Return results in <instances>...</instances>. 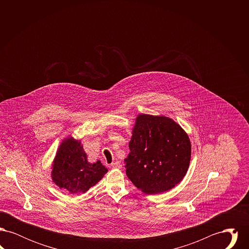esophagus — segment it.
<instances>
[{
  "label": "esophagus",
  "instance_id": "obj_1",
  "mask_svg": "<svg viewBox=\"0 0 249 249\" xmlns=\"http://www.w3.org/2000/svg\"><path fill=\"white\" fill-rule=\"evenodd\" d=\"M109 167L112 168V169H120V168H121V164L119 163V161H116V162L111 163Z\"/></svg>",
  "mask_w": 249,
  "mask_h": 249
}]
</instances>
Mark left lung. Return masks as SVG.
Segmentation results:
<instances>
[{
	"label": "left lung",
	"mask_w": 249,
	"mask_h": 249,
	"mask_svg": "<svg viewBox=\"0 0 249 249\" xmlns=\"http://www.w3.org/2000/svg\"><path fill=\"white\" fill-rule=\"evenodd\" d=\"M125 159L126 175L146 194L173 189L189 169L191 145L188 134L167 117L142 114L136 119Z\"/></svg>",
	"instance_id": "left-lung-1"
}]
</instances>
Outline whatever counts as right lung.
I'll return each instance as SVG.
<instances>
[{"label": "right lung", "mask_w": 249, "mask_h": 249, "mask_svg": "<svg viewBox=\"0 0 249 249\" xmlns=\"http://www.w3.org/2000/svg\"><path fill=\"white\" fill-rule=\"evenodd\" d=\"M98 160L89 163L79 141L67 138L59 145L52 168V180L60 189L71 194L85 193L107 173Z\"/></svg>", "instance_id": "1"}]
</instances>
